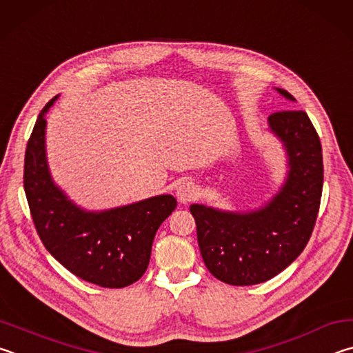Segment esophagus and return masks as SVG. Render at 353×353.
Returning <instances> with one entry per match:
<instances>
[{
  "mask_svg": "<svg viewBox=\"0 0 353 353\" xmlns=\"http://www.w3.org/2000/svg\"><path fill=\"white\" fill-rule=\"evenodd\" d=\"M199 186L192 181H184L176 188V199L181 203H189L199 196Z\"/></svg>",
  "mask_w": 353,
  "mask_h": 353,
  "instance_id": "obj_1",
  "label": "esophagus"
}]
</instances>
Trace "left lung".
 I'll use <instances>...</instances> for the list:
<instances>
[{"label":"left lung","instance_id":"left-lung-1","mask_svg":"<svg viewBox=\"0 0 353 353\" xmlns=\"http://www.w3.org/2000/svg\"><path fill=\"white\" fill-rule=\"evenodd\" d=\"M276 90L294 102L288 91ZM268 125L288 158L279 192L248 212L190 206L206 268L230 285H256L279 274L304 251L316 223L324 181L316 130L302 110L277 111L268 117Z\"/></svg>","mask_w":353,"mask_h":353}]
</instances>
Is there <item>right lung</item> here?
<instances>
[{"label":"right lung","mask_w":353,"mask_h":353,"mask_svg":"<svg viewBox=\"0 0 353 353\" xmlns=\"http://www.w3.org/2000/svg\"><path fill=\"white\" fill-rule=\"evenodd\" d=\"M40 111L24 157V192L45 248L80 279L105 288L132 285L145 273L161 223L175 211L172 195L91 212L79 208L54 183L46 161L45 114Z\"/></svg>","instance_id":"right-lung-1"}]
</instances>
